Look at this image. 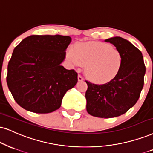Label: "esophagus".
Returning <instances> with one entry per match:
<instances>
[{
  "label": "esophagus",
  "mask_w": 153,
  "mask_h": 153,
  "mask_svg": "<svg viewBox=\"0 0 153 153\" xmlns=\"http://www.w3.org/2000/svg\"><path fill=\"white\" fill-rule=\"evenodd\" d=\"M78 81H82L83 80H84V78H83L80 75H78Z\"/></svg>",
  "instance_id": "esophagus-1"
}]
</instances>
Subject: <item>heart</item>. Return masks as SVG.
Returning a JSON list of instances; mask_svg holds the SVG:
<instances>
[{"instance_id":"obj_1","label":"heart","mask_w":153,"mask_h":153,"mask_svg":"<svg viewBox=\"0 0 153 153\" xmlns=\"http://www.w3.org/2000/svg\"><path fill=\"white\" fill-rule=\"evenodd\" d=\"M66 59L78 66L85 65V74L97 83H105L119 74L123 63L120 51L102 42L78 44L66 51Z\"/></svg>"}]
</instances>
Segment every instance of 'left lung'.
Returning <instances> with one entry per match:
<instances>
[{
    "mask_svg": "<svg viewBox=\"0 0 153 153\" xmlns=\"http://www.w3.org/2000/svg\"><path fill=\"white\" fill-rule=\"evenodd\" d=\"M105 42L113 44L122 54V66L119 74L105 84L85 80V98L88 114L108 119L123 114L136 104L143 88L146 66L141 51L128 40L114 36Z\"/></svg>",
    "mask_w": 153,
    "mask_h": 153,
    "instance_id": "obj_1",
    "label": "left lung"
}]
</instances>
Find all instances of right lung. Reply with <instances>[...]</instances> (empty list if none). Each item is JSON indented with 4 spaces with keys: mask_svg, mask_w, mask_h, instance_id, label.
Instances as JSON below:
<instances>
[{
    "mask_svg": "<svg viewBox=\"0 0 153 153\" xmlns=\"http://www.w3.org/2000/svg\"><path fill=\"white\" fill-rule=\"evenodd\" d=\"M71 42L68 36L32 35L15 48L6 80L21 107L37 114L59 109L65 92L78 82V73L60 65Z\"/></svg>",
    "mask_w": 153,
    "mask_h": 153,
    "instance_id": "1",
    "label": "right lung"
}]
</instances>
